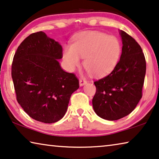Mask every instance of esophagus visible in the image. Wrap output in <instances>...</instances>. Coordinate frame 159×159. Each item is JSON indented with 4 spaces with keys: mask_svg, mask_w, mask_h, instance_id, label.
<instances>
[{
    "mask_svg": "<svg viewBox=\"0 0 159 159\" xmlns=\"http://www.w3.org/2000/svg\"><path fill=\"white\" fill-rule=\"evenodd\" d=\"M87 84V80L85 79H81L79 80V86H84L85 84Z\"/></svg>",
    "mask_w": 159,
    "mask_h": 159,
    "instance_id": "34e87169",
    "label": "esophagus"
}]
</instances>
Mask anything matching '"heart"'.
<instances>
[{"label": "heart", "mask_w": 159, "mask_h": 159, "mask_svg": "<svg viewBox=\"0 0 159 159\" xmlns=\"http://www.w3.org/2000/svg\"><path fill=\"white\" fill-rule=\"evenodd\" d=\"M121 54V45L114 36L103 33L87 31L78 34L73 45L64 47L63 58L70 70H74L81 64L88 74L96 77L107 75L114 69Z\"/></svg>", "instance_id": "b5f03b06"}]
</instances>
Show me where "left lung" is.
I'll list each match as a JSON object with an SVG mask.
<instances>
[{"label":"left lung","mask_w":159,"mask_h":159,"mask_svg":"<svg viewBox=\"0 0 159 159\" xmlns=\"http://www.w3.org/2000/svg\"><path fill=\"white\" fill-rule=\"evenodd\" d=\"M120 61L109 75L94 82L96 94L92 101L99 117L116 120L131 113L142 97L146 63L139 44L124 30Z\"/></svg>","instance_id":"1"}]
</instances>
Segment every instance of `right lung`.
I'll return each mask as SVG.
<instances>
[{"label":"right lung","instance_id":"1","mask_svg":"<svg viewBox=\"0 0 159 159\" xmlns=\"http://www.w3.org/2000/svg\"><path fill=\"white\" fill-rule=\"evenodd\" d=\"M62 46L40 31L21 43L13 57L11 75L18 103L38 121L52 124L61 120L70 98L79 88L73 73L61 68Z\"/></svg>","mask_w":159,"mask_h":159}]
</instances>
